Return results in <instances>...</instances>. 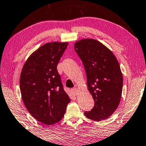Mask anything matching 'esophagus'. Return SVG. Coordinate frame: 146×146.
Wrapping results in <instances>:
<instances>
[{
  "mask_svg": "<svg viewBox=\"0 0 146 146\" xmlns=\"http://www.w3.org/2000/svg\"><path fill=\"white\" fill-rule=\"evenodd\" d=\"M72 92L73 93V94H75V95H77V94H79V91H78V89H77V88H74V89H73Z\"/></svg>",
  "mask_w": 146,
  "mask_h": 146,
  "instance_id": "esophagus-1",
  "label": "esophagus"
}]
</instances>
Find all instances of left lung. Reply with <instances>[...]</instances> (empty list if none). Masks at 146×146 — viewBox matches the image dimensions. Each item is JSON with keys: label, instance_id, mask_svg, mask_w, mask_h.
<instances>
[{"label": "left lung", "instance_id": "8db88e82", "mask_svg": "<svg viewBox=\"0 0 146 146\" xmlns=\"http://www.w3.org/2000/svg\"><path fill=\"white\" fill-rule=\"evenodd\" d=\"M74 48L83 63L88 90L94 100L93 109L84 114L94 121L108 118L122 96L123 77L118 61L109 49L94 39L78 41Z\"/></svg>", "mask_w": 146, "mask_h": 146}]
</instances>
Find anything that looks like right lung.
Returning a JSON list of instances; mask_svg holds the SVG:
<instances>
[{"mask_svg": "<svg viewBox=\"0 0 146 146\" xmlns=\"http://www.w3.org/2000/svg\"><path fill=\"white\" fill-rule=\"evenodd\" d=\"M67 46V42H57L43 45L30 55L20 74L24 105L34 118L46 125L59 122L70 102L57 70Z\"/></svg>", "mask_w": 146, "mask_h": 146, "instance_id": "obj_1", "label": "right lung"}]
</instances>
